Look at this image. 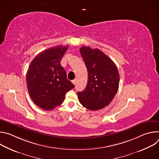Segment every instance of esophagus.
Instances as JSON below:
<instances>
[{"label":"esophagus","instance_id":"34e87169","mask_svg":"<svg viewBox=\"0 0 159 159\" xmlns=\"http://www.w3.org/2000/svg\"><path fill=\"white\" fill-rule=\"evenodd\" d=\"M72 82V83H73L74 85L76 84V80H73Z\"/></svg>","mask_w":159,"mask_h":159}]
</instances>
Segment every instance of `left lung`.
Segmentation results:
<instances>
[{
  "label": "left lung",
  "instance_id": "1",
  "mask_svg": "<svg viewBox=\"0 0 159 159\" xmlns=\"http://www.w3.org/2000/svg\"><path fill=\"white\" fill-rule=\"evenodd\" d=\"M80 52L86 65L88 80L85 89L77 93L79 101L88 109H102L111 103L118 90L117 66L99 49L82 47Z\"/></svg>",
  "mask_w": 159,
  "mask_h": 159
}]
</instances>
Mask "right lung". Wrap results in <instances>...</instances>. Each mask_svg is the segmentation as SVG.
<instances>
[{"label": "right lung", "instance_id": "add662e5", "mask_svg": "<svg viewBox=\"0 0 159 159\" xmlns=\"http://www.w3.org/2000/svg\"><path fill=\"white\" fill-rule=\"evenodd\" d=\"M69 46H57L38 54L26 74L28 93L33 102L44 110L61 104L66 93L74 87L67 79L60 61Z\"/></svg>", "mask_w": 159, "mask_h": 159}]
</instances>
